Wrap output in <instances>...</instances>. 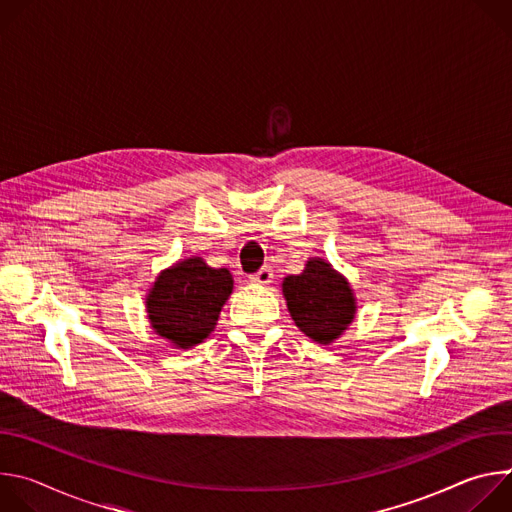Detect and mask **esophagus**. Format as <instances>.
Instances as JSON below:
<instances>
[{
  "instance_id": "1",
  "label": "esophagus",
  "mask_w": 512,
  "mask_h": 512,
  "mask_svg": "<svg viewBox=\"0 0 512 512\" xmlns=\"http://www.w3.org/2000/svg\"><path fill=\"white\" fill-rule=\"evenodd\" d=\"M251 281L257 285H267L273 281V269L271 267H261L257 273L251 275Z\"/></svg>"
}]
</instances>
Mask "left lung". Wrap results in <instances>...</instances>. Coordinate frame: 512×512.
Listing matches in <instances>:
<instances>
[{
	"instance_id": "obj_1",
	"label": "left lung",
	"mask_w": 512,
	"mask_h": 512,
	"mask_svg": "<svg viewBox=\"0 0 512 512\" xmlns=\"http://www.w3.org/2000/svg\"><path fill=\"white\" fill-rule=\"evenodd\" d=\"M283 296L296 326L320 344L338 338L354 318L348 281L322 259H310L300 275H287Z\"/></svg>"
}]
</instances>
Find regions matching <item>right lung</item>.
Masks as SVG:
<instances>
[{
    "label": "right lung",
    "mask_w": 512,
    "mask_h": 512,
    "mask_svg": "<svg viewBox=\"0 0 512 512\" xmlns=\"http://www.w3.org/2000/svg\"><path fill=\"white\" fill-rule=\"evenodd\" d=\"M231 291L233 277L227 269H212L192 257L158 277L145 306L160 336L190 348L212 332Z\"/></svg>",
    "instance_id": "obj_1"
}]
</instances>
